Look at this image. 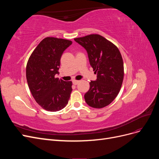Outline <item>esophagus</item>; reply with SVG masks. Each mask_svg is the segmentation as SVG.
Returning <instances> with one entry per match:
<instances>
[{
    "label": "esophagus",
    "instance_id": "34e87169",
    "mask_svg": "<svg viewBox=\"0 0 159 159\" xmlns=\"http://www.w3.org/2000/svg\"><path fill=\"white\" fill-rule=\"evenodd\" d=\"M72 82H73L74 85H77L80 82V81L79 80H73V81H72Z\"/></svg>",
    "mask_w": 159,
    "mask_h": 159
}]
</instances>
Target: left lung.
<instances>
[{
    "instance_id": "obj_1",
    "label": "left lung",
    "mask_w": 159,
    "mask_h": 159,
    "mask_svg": "<svg viewBox=\"0 0 159 159\" xmlns=\"http://www.w3.org/2000/svg\"><path fill=\"white\" fill-rule=\"evenodd\" d=\"M74 40L86 50L97 80L91 81L84 95L85 102L93 108H103L117 97L124 77L123 61L117 47L99 34H90Z\"/></svg>"
}]
</instances>
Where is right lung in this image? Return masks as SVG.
Returning <instances> with one entry per match:
<instances>
[{"label":"right lung","instance_id":"obj_1","mask_svg":"<svg viewBox=\"0 0 159 159\" xmlns=\"http://www.w3.org/2000/svg\"><path fill=\"white\" fill-rule=\"evenodd\" d=\"M71 40L47 37L30 55L26 65L28 87L36 102L49 111H57L68 104L72 91L71 81L55 78L59 74L60 58Z\"/></svg>","mask_w":159,"mask_h":159}]
</instances>
